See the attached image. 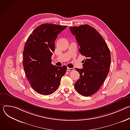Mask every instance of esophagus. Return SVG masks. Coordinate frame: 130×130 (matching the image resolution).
Wrapping results in <instances>:
<instances>
[{
    "mask_svg": "<svg viewBox=\"0 0 130 130\" xmlns=\"http://www.w3.org/2000/svg\"><path fill=\"white\" fill-rule=\"evenodd\" d=\"M73 70H74V68H69V67H67V70L68 71H73Z\"/></svg>",
    "mask_w": 130,
    "mask_h": 130,
    "instance_id": "1",
    "label": "esophagus"
}]
</instances>
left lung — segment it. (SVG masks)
Here are the masks:
<instances>
[{
	"instance_id": "left-lung-1",
	"label": "left lung",
	"mask_w": 130,
	"mask_h": 130,
	"mask_svg": "<svg viewBox=\"0 0 130 130\" xmlns=\"http://www.w3.org/2000/svg\"><path fill=\"white\" fill-rule=\"evenodd\" d=\"M79 45V51L86 59L83 69L76 68L80 78L75 83V89L82 96L94 94L106 79L110 65L109 48L100 33L87 25L69 27Z\"/></svg>"
}]
</instances>
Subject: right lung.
<instances>
[{"label":"right lung","mask_w":130,"mask_h":130,"mask_svg":"<svg viewBox=\"0 0 130 130\" xmlns=\"http://www.w3.org/2000/svg\"><path fill=\"white\" fill-rule=\"evenodd\" d=\"M66 26L44 24L29 35L23 51V66L32 88L39 94L49 95L59 88L67 67L51 64L54 42Z\"/></svg>","instance_id":"add662e5"}]
</instances>
